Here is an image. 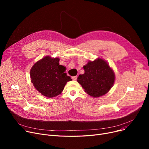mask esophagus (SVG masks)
<instances>
[{
	"mask_svg": "<svg viewBox=\"0 0 149 149\" xmlns=\"http://www.w3.org/2000/svg\"><path fill=\"white\" fill-rule=\"evenodd\" d=\"M72 80H76L77 79V75H76V76H73V77H72Z\"/></svg>",
	"mask_w": 149,
	"mask_h": 149,
	"instance_id": "34e87169",
	"label": "esophagus"
}]
</instances>
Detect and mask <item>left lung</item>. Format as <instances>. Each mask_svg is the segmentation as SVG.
Returning <instances> with one entry per match:
<instances>
[{
    "mask_svg": "<svg viewBox=\"0 0 149 149\" xmlns=\"http://www.w3.org/2000/svg\"><path fill=\"white\" fill-rule=\"evenodd\" d=\"M83 68L84 74L79 75L77 81L91 97L102 96L112 87L115 74L104 60L98 58L93 61H90Z\"/></svg>",
    "mask_w": 149,
    "mask_h": 149,
    "instance_id": "left-lung-1",
    "label": "left lung"
}]
</instances>
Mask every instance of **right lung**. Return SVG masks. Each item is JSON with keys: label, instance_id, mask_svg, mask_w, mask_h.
Segmentation results:
<instances>
[{"label": "right lung", "instance_id": "1", "mask_svg": "<svg viewBox=\"0 0 149 149\" xmlns=\"http://www.w3.org/2000/svg\"><path fill=\"white\" fill-rule=\"evenodd\" d=\"M65 67L59 65L58 58L45 57L31 68V82L43 95L49 98L56 97L61 93L66 83L72 80L65 72Z\"/></svg>", "mask_w": 149, "mask_h": 149}]
</instances>
